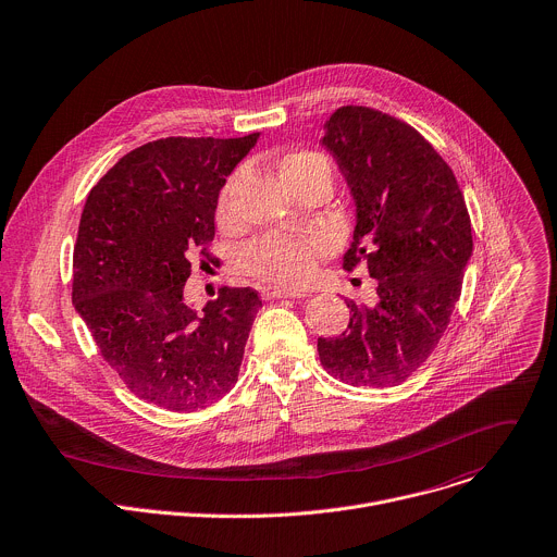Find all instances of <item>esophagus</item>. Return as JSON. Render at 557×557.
Wrapping results in <instances>:
<instances>
[{
	"label": "esophagus",
	"mask_w": 557,
	"mask_h": 557,
	"mask_svg": "<svg viewBox=\"0 0 557 557\" xmlns=\"http://www.w3.org/2000/svg\"><path fill=\"white\" fill-rule=\"evenodd\" d=\"M262 297H267V299H304L306 293L293 290V288H282V286H269V288H262Z\"/></svg>",
	"instance_id": "1"
}]
</instances>
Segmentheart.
<instances>
[{
    "label": "heart",
    "mask_w": 557,
    "mask_h": 557,
    "mask_svg": "<svg viewBox=\"0 0 557 557\" xmlns=\"http://www.w3.org/2000/svg\"><path fill=\"white\" fill-rule=\"evenodd\" d=\"M327 172L330 161L314 150L288 152L280 159V176L286 188H295L299 181L310 174ZM238 185V174H234L219 197L216 216L221 223H232L234 219V193ZM327 240L314 238H293L284 234H267L249 243L243 251V269L267 284L273 286H297L304 284L317 269L319 260L327 253Z\"/></svg>",
    "instance_id": "1"
}]
</instances>
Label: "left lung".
Returning <instances> with one entry per match:
<instances>
[{"instance_id": "1", "label": "left lung", "mask_w": 557, "mask_h": 557, "mask_svg": "<svg viewBox=\"0 0 557 557\" xmlns=\"http://www.w3.org/2000/svg\"><path fill=\"white\" fill-rule=\"evenodd\" d=\"M321 141L356 201L343 269L364 262L379 301L347 299L349 325L317 341L319 360L351 387H396L440 345L459 301L472 253L466 199L431 141L379 109H336Z\"/></svg>"}]
</instances>
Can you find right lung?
<instances>
[{"label":"right lung","instance_id":"add662e5","mask_svg":"<svg viewBox=\"0 0 557 557\" xmlns=\"http://www.w3.org/2000/svg\"><path fill=\"white\" fill-rule=\"evenodd\" d=\"M258 135L148 141L87 197L74 306L126 389L165 411L206 409L238 381L258 293L223 286L199 314L183 286L195 258H212L219 193Z\"/></svg>","mask_w":557,"mask_h":557}]
</instances>
